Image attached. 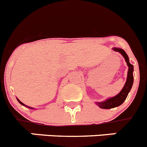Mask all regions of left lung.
Segmentation results:
<instances>
[{"instance_id":"obj_1","label":"left lung","mask_w":147,"mask_h":147,"mask_svg":"<svg viewBox=\"0 0 147 147\" xmlns=\"http://www.w3.org/2000/svg\"><path fill=\"white\" fill-rule=\"evenodd\" d=\"M113 50L115 51L119 52L123 55V57L125 58L127 65L128 67V71H127V80H126L125 84L124 87L122 89V90L115 96L109 98L105 101L101 102H96V105L101 109H112V108L117 107L120 106L124 102L125 100L126 99L127 96V94L130 92L131 88H132L133 83H134V66L130 63L129 58L127 57V53H125L124 50L122 49H118V48H113Z\"/></svg>"}]
</instances>
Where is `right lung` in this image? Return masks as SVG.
Masks as SVG:
<instances>
[{"label": "right lung", "instance_id": "add662e5", "mask_svg": "<svg viewBox=\"0 0 147 147\" xmlns=\"http://www.w3.org/2000/svg\"><path fill=\"white\" fill-rule=\"evenodd\" d=\"M17 101H19V102H20V104H21V105H23V106H26V105H24V104H23V103H22V102H21V101H20V100L18 99V98H17ZM26 107H29V108H30V109H33V108H32V107H28V106H26Z\"/></svg>", "mask_w": 147, "mask_h": 147}]
</instances>
